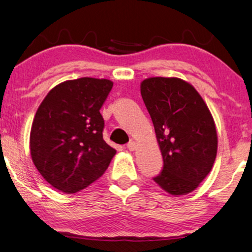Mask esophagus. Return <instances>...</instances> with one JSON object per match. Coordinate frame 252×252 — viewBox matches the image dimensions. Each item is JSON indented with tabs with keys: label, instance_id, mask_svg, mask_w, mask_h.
I'll use <instances>...</instances> for the list:
<instances>
[{
	"label": "esophagus",
	"instance_id": "obj_1",
	"mask_svg": "<svg viewBox=\"0 0 252 252\" xmlns=\"http://www.w3.org/2000/svg\"><path fill=\"white\" fill-rule=\"evenodd\" d=\"M127 149H128L129 151H134L136 149V143L134 142V141H129L128 143H127Z\"/></svg>",
	"mask_w": 252,
	"mask_h": 252
}]
</instances>
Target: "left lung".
Wrapping results in <instances>:
<instances>
[{
	"instance_id": "1",
	"label": "left lung",
	"mask_w": 252,
	"mask_h": 252,
	"mask_svg": "<svg viewBox=\"0 0 252 252\" xmlns=\"http://www.w3.org/2000/svg\"><path fill=\"white\" fill-rule=\"evenodd\" d=\"M141 95L153 120L163 170L154 181L171 195L195 190L215 163V120L201 95L179 78H148Z\"/></svg>"
}]
</instances>
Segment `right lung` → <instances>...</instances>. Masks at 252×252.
Returning a JSON list of instances; mask_svg holds the SVG:
<instances>
[{
  "mask_svg": "<svg viewBox=\"0 0 252 252\" xmlns=\"http://www.w3.org/2000/svg\"><path fill=\"white\" fill-rule=\"evenodd\" d=\"M113 82L80 78L57 85L34 117L30 136L32 160L44 180L73 194L102 177L116 150L103 140L99 112Z\"/></svg>",
  "mask_w": 252,
  "mask_h": 252,
  "instance_id": "obj_1",
  "label": "right lung"
}]
</instances>
